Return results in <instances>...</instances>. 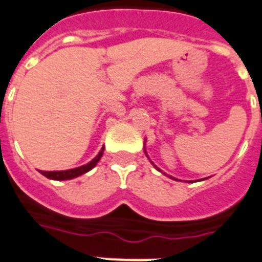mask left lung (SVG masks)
Listing matches in <instances>:
<instances>
[{"label":"left lung","instance_id":"left-lung-1","mask_svg":"<svg viewBox=\"0 0 262 262\" xmlns=\"http://www.w3.org/2000/svg\"><path fill=\"white\" fill-rule=\"evenodd\" d=\"M144 142H146V140H144ZM144 152H146V148H144ZM146 155H147V152H146ZM147 158H148V155H147ZM148 159H150V158H148ZM150 162H151V161H150ZM151 163H152V162H151ZM152 166H154V167L157 168L158 171H161V168H159V167H157V166H155L154 163H152ZM161 172H162V171H161ZM163 174H165V172H163ZM165 175H166V174H165ZM170 178H171V179H175L174 177H170ZM175 181H178V179H175Z\"/></svg>","mask_w":262,"mask_h":262}]
</instances>
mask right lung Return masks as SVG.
<instances>
[{
    "instance_id": "add662e5",
    "label": "right lung",
    "mask_w": 262,
    "mask_h": 262,
    "mask_svg": "<svg viewBox=\"0 0 262 262\" xmlns=\"http://www.w3.org/2000/svg\"><path fill=\"white\" fill-rule=\"evenodd\" d=\"M103 151H104V147H101V150L99 151V154L92 159L91 162H88L87 165L80 166L76 168H71V170H62V171H40L41 174L45 175L48 179H53V181H67V179H73L80 175L85 174L90 170L95 167L97 165V162L100 161V158L103 157Z\"/></svg>"
}]
</instances>
